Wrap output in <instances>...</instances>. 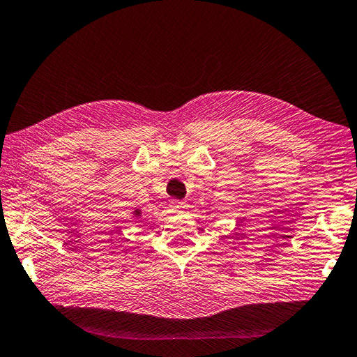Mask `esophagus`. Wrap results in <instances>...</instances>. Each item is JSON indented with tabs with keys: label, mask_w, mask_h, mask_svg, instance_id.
<instances>
[{
	"label": "esophagus",
	"mask_w": 357,
	"mask_h": 357,
	"mask_svg": "<svg viewBox=\"0 0 357 357\" xmlns=\"http://www.w3.org/2000/svg\"><path fill=\"white\" fill-rule=\"evenodd\" d=\"M171 208H172L174 211H180V209L185 208V203H183V202H178V200H172V202H171Z\"/></svg>",
	"instance_id": "esophagus-1"
}]
</instances>
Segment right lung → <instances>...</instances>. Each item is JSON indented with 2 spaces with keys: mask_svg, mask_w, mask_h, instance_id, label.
Masks as SVG:
<instances>
[{
  "mask_svg": "<svg viewBox=\"0 0 357 357\" xmlns=\"http://www.w3.org/2000/svg\"><path fill=\"white\" fill-rule=\"evenodd\" d=\"M132 213H134V217H140V213H142V212H140L139 209H136V211H134Z\"/></svg>",
  "mask_w": 357,
  "mask_h": 357,
  "instance_id": "right-lung-1",
  "label": "right lung"
}]
</instances>
